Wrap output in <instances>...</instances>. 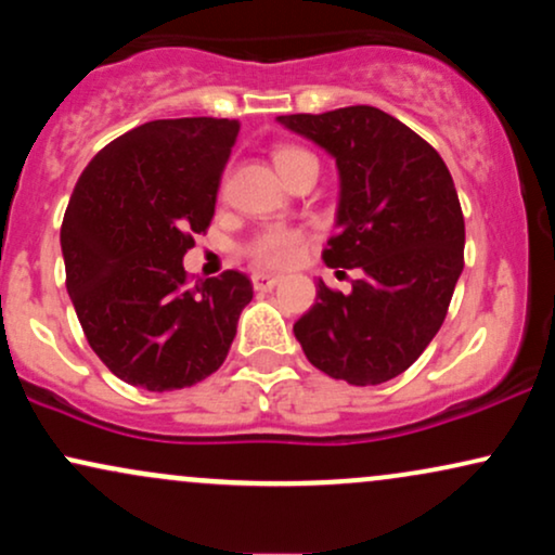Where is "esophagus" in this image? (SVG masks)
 Instances as JSON below:
<instances>
[{
    "instance_id": "1",
    "label": "esophagus",
    "mask_w": 555,
    "mask_h": 555,
    "mask_svg": "<svg viewBox=\"0 0 555 555\" xmlns=\"http://www.w3.org/2000/svg\"><path fill=\"white\" fill-rule=\"evenodd\" d=\"M279 282H282V279L271 276V273H253V286H256L258 292H271Z\"/></svg>"
}]
</instances>
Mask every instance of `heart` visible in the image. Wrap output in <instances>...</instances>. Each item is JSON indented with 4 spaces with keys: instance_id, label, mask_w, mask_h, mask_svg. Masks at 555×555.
Segmentation results:
<instances>
[{
    "instance_id": "b5f03b06",
    "label": "heart",
    "mask_w": 555,
    "mask_h": 555,
    "mask_svg": "<svg viewBox=\"0 0 555 555\" xmlns=\"http://www.w3.org/2000/svg\"><path fill=\"white\" fill-rule=\"evenodd\" d=\"M305 162H315L313 154H308L305 149L297 145H279L273 151V164H276L279 175H286L292 167ZM305 253V234L297 229L286 227H271L266 232H260L256 240L247 245V256L253 258V263L263 271H286L292 266L299 263Z\"/></svg>"
}]
</instances>
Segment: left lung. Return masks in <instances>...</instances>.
Wrapping results in <instances>:
<instances>
[{"instance_id": "obj_1", "label": "left lung", "mask_w": 555, "mask_h": 555, "mask_svg": "<svg viewBox=\"0 0 555 555\" xmlns=\"http://www.w3.org/2000/svg\"><path fill=\"white\" fill-rule=\"evenodd\" d=\"M336 158L331 269H358L352 292L318 282L295 336L318 371L378 386L415 362L441 328L464 269V216L443 158L375 106L276 117Z\"/></svg>"}]
</instances>
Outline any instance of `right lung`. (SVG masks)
<instances>
[{"mask_svg": "<svg viewBox=\"0 0 555 555\" xmlns=\"http://www.w3.org/2000/svg\"><path fill=\"white\" fill-rule=\"evenodd\" d=\"M237 119H156L82 169L62 221L67 295L88 344L125 384L175 391L227 360L245 273L188 284L182 258L214 219Z\"/></svg>", "mask_w": 555, "mask_h": 555, "instance_id": "right-lung-1", "label": "right lung"}]
</instances>
